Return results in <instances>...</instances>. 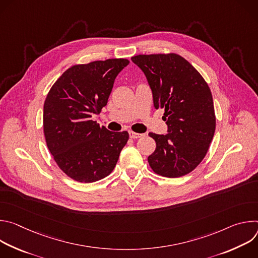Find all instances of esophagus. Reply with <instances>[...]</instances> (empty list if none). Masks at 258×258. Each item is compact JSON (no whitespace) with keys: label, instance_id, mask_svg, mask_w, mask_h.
<instances>
[{"label":"esophagus","instance_id":"obj_1","mask_svg":"<svg viewBox=\"0 0 258 258\" xmlns=\"http://www.w3.org/2000/svg\"><path fill=\"white\" fill-rule=\"evenodd\" d=\"M128 134H130V138L131 139H139V138H141L143 136L142 134H137V133H134L132 131Z\"/></svg>","mask_w":258,"mask_h":258}]
</instances>
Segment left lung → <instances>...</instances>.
<instances>
[{
	"instance_id": "8db88e82",
	"label": "left lung",
	"mask_w": 258,
	"mask_h": 258,
	"mask_svg": "<svg viewBox=\"0 0 258 258\" xmlns=\"http://www.w3.org/2000/svg\"><path fill=\"white\" fill-rule=\"evenodd\" d=\"M132 61L148 81L154 107L165 111L162 118L167 134H149L156 142V149L148 162L160 175H185L203 160L214 136L210 89L200 73L179 55H138Z\"/></svg>"
}]
</instances>
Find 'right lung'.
<instances>
[{
    "mask_svg": "<svg viewBox=\"0 0 258 258\" xmlns=\"http://www.w3.org/2000/svg\"><path fill=\"white\" fill-rule=\"evenodd\" d=\"M126 59H108L68 68L44 104V134L58 166L71 178L94 182L114 169L128 140L127 132H110L92 120L112 91Z\"/></svg>",
    "mask_w": 258,
    "mask_h": 258,
    "instance_id": "1",
    "label": "right lung"
}]
</instances>
